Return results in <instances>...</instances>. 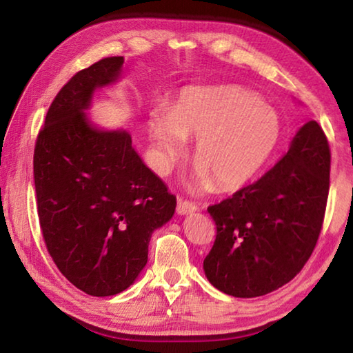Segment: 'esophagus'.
Wrapping results in <instances>:
<instances>
[{"instance_id": "34e87169", "label": "esophagus", "mask_w": 353, "mask_h": 353, "mask_svg": "<svg viewBox=\"0 0 353 353\" xmlns=\"http://www.w3.org/2000/svg\"><path fill=\"white\" fill-rule=\"evenodd\" d=\"M196 208H198V207H196L193 202L183 201V199H177V213L179 214H188L191 212H194Z\"/></svg>"}]
</instances>
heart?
I'll return each mask as SVG.
<instances>
[{
	"mask_svg": "<svg viewBox=\"0 0 353 353\" xmlns=\"http://www.w3.org/2000/svg\"><path fill=\"white\" fill-rule=\"evenodd\" d=\"M155 166L168 171L196 140V185L234 190L249 182L276 149L280 119L248 88L236 85L191 87L174 105H159L149 115Z\"/></svg>",
	"mask_w": 353,
	"mask_h": 353,
	"instance_id": "obj_1",
	"label": "heart"
}]
</instances>
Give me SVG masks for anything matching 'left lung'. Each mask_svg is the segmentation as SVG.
<instances>
[{"label":"left lung","mask_w":353,"mask_h":353,"mask_svg":"<svg viewBox=\"0 0 353 353\" xmlns=\"http://www.w3.org/2000/svg\"><path fill=\"white\" fill-rule=\"evenodd\" d=\"M330 159L324 130L308 121L274 168L207 208L216 238L204 271L214 288L234 297H259L301 272L324 223Z\"/></svg>","instance_id":"8db88e82"}]
</instances>
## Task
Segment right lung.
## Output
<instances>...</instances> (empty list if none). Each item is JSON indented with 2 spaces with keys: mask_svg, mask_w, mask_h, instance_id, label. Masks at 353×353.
<instances>
[{
  "mask_svg": "<svg viewBox=\"0 0 353 353\" xmlns=\"http://www.w3.org/2000/svg\"><path fill=\"white\" fill-rule=\"evenodd\" d=\"M124 57L77 71L48 109L34 149L40 230L65 279L90 296L129 288L176 196L143 163L126 130L93 128L83 110L119 76Z\"/></svg>",
  "mask_w": 353,
  "mask_h": 353,
  "instance_id": "right-lung-1",
  "label": "right lung"
}]
</instances>
